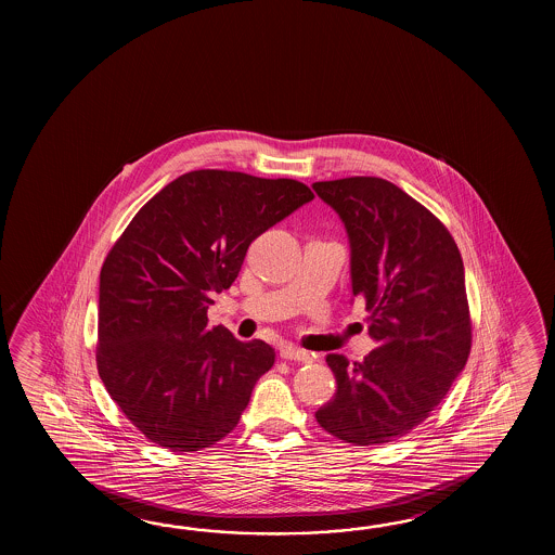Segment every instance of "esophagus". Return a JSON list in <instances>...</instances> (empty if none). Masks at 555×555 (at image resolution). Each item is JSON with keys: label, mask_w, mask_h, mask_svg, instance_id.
<instances>
[{"label": "esophagus", "mask_w": 555, "mask_h": 555, "mask_svg": "<svg viewBox=\"0 0 555 555\" xmlns=\"http://www.w3.org/2000/svg\"><path fill=\"white\" fill-rule=\"evenodd\" d=\"M280 357L285 361H299V363L311 361V354L304 351V349H299V347H295V345H289V343H283L280 347Z\"/></svg>", "instance_id": "esophagus-1"}]
</instances>
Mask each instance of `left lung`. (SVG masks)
Listing matches in <instances>:
<instances>
[{"label":"left lung","mask_w":555,"mask_h":555,"mask_svg":"<svg viewBox=\"0 0 555 555\" xmlns=\"http://www.w3.org/2000/svg\"><path fill=\"white\" fill-rule=\"evenodd\" d=\"M341 218L353 297L366 304L377 349L363 363L327 354L337 392L315 413L333 437L380 447L421 425L470 354L464 263L444 224L389 180L315 182Z\"/></svg>","instance_id":"obj_1"}]
</instances>
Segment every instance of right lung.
Returning <instances> with one entry per match:
<instances>
[{
    "mask_svg": "<svg viewBox=\"0 0 555 555\" xmlns=\"http://www.w3.org/2000/svg\"><path fill=\"white\" fill-rule=\"evenodd\" d=\"M311 201L289 178L194 170L146 202L108 251L99 377L158 447L194 452L234 430L275 351L208 327V307L236 280L249 244Z\"/></svg>",
    "mask_w": 555,
    "mask_h": 555,
    "instance_id": "add662e5",
    "label": "right lung"
}]
</instances>
